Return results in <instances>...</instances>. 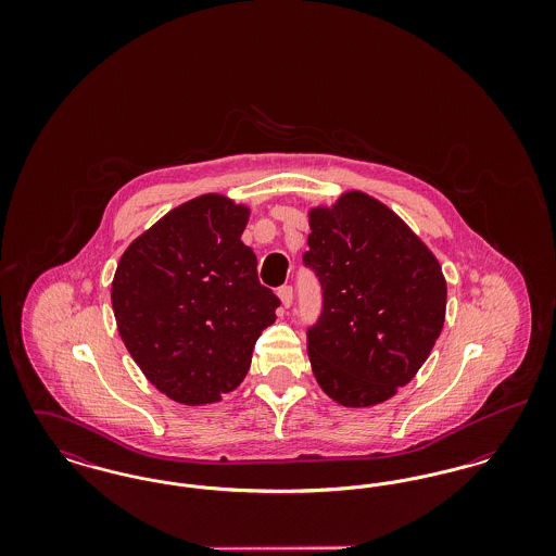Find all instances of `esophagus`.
Listing matches in <instances>:
<instances>
[{
    "label": "esophagus",
    "mask_w": 556,
    "mask_h": 556,
    "mask_svg": "<svg viewBox=\"0 0 556 556\" xmlns=\"http://www.w3.org/2000/svg\"><path fill=\"white\" fill-rule=\"evenodd\" d=\"M279 298H281V304H283L286 308H290L291 302H293V288H291V286L279 288Z\"/></svg>",
    "instance_id": "34e87169"
}]
</instances>
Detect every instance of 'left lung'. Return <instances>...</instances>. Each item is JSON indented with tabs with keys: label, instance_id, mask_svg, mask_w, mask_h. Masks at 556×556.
Here are the masks:
<instances>
[{
	"label": "left lung",
	"instance_id": "1",
	"mask_svg": "<svg viewBox=\"0 0 556 556\" xmlns=\"http://www.w3.org/2000/svg\"><path fill=\"white\" fill-rule=\"evenodd\" d=\"M308 216L302 261L323 290L306 331L313 372L342 406L379 404L415 377L442 333V266L396 212L363 191Z\"/></svg>",
	"mask_w": 556,
	"mask_h": 556
}]
</instances>
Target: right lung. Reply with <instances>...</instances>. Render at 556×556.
<instances>
[{
  "label": "right lung",
  "mask_w": 556,
  "mask_h": 556,
  "mask_svg": "<svg viewBox=\"0 0 556 556\" xmlns=\"http://www.w3.org/2000/svg\"><path fill=\"white\" fill-rule=\"evenodd\" d=\"M250 211L206 193L164 214L121 256L112 308L132 361L162 394L218 402L243 381L281 300L241 241Z\"/></svg>",
  "instance_id": "add662e5"
}]
</instances>
